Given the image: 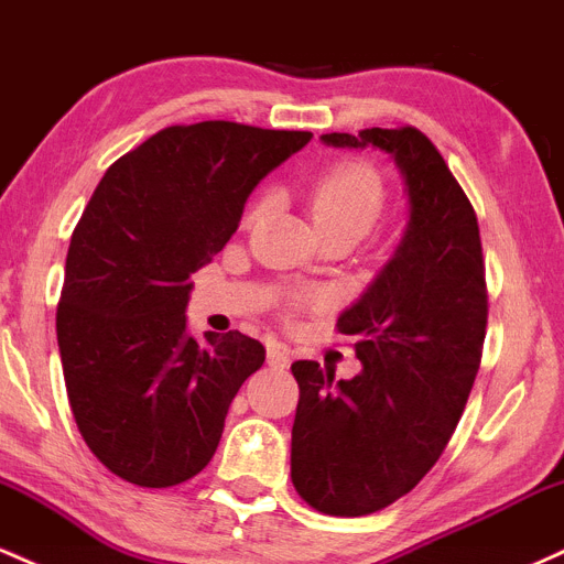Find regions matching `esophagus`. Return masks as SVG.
<instances>
[{"label":"esophagus","instance_id":"34e87169","mask_svg":"<svg viewBox=\"0 0 564 564\" xmlns=\"http://www.w3.org/2000/svg\"><path fill=\"white\" fill-rule=\"evenodd\" d=\"M268 364L273 368H289V349L278 341H270L268 345Z\"/></svg>","mask_w":564,"mask_h":564}]
</instances>
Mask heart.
<instances>
[{"label": "heart", "instance_id": "1", "mask_svg": "<svg viewBox=\"0 0 564 564\" xmlns=\"http://www.w3.org/2000/svg\"><path fill=\"white\" fill-rule=\"evenodd\" d=\"M310 212L323 236H347L352 241L368 236L379 223L390 200L384 174L371 161L347 159L328 166L326 172L310 185ZM268 212V196H254L246 204L241 225L257 228ZM300 304L302 300H294Z\"/></svg>", "mask_w": 564, "mask_h": 564}]
</instances>
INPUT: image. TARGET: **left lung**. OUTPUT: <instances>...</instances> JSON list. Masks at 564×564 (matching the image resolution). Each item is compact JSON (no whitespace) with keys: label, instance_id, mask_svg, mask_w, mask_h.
I'll use <instances>...</instances> for the list:
<instances>
[{"label":"left lung","instance_id":"left-lung-1","mask_svg":"<svg viewBox=\"0 0 564 564\" xmlns=\"http://www.w3.org/2000/svg\"><path fill=\"white\" fill-rule=\"evenodd\" d=\"M321 140L390 153L411 204L394 257L336 321L355 336L358 377L291 366V482L323 514L364 517L411 494L443 456L480 368L488 289L475 209L424 132L371 127Z\"/></svg>","mask_w":564,"mask_h":564}]
</instances>
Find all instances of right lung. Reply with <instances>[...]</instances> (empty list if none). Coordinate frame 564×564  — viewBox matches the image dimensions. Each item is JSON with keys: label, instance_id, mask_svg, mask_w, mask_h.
<instances>
[{"label": "right lung", "instance_id": "add662e5", "mask_svg": "<svg viewBox=\"0 0 564 564\" xmlns=\"http://www.w3.org/2000/svg\"><path fill=\"white\" fill-rule=\"evenodd\" d=\"M313 132L174 124L113 161L70 236L57 302L68 403L97 462L172 488L215 456L228 408L264 364L241 332H185L191 275L230 241L249 193Z\"/></svg>", "mask_w": 564, "mask_h": 564}]
</instances>
